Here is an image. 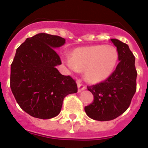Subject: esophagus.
<instances>
[{"label":"esophagus","mask_w":148,"mask_h":148,"mask_svg":"<svg viewBox=\"0 0 148 148\" xmlns=\"http://www.w3.org/2000/svg\"><path fill=\"white\" fill-rule=\"evenodd\" d=\"M77 88H78V92H81V91H82L83 90H85L86 89V86L82 84H81L80 81H77Z\"/></svg>","instance_id":"1"}]
</instances>
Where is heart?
Returning a JSON list of instances; mask_svg holds the SVG:
<instances>
[{"label":"heart","mask_w":148,"mask_h":148,"mask_svg":"<svg viewBox=\"0 0 148 148\" xmlns=\"http://www.w3.org/2000/svg\"><path fill=\"white\" fill-rule=\"evenodd\" d=\"M118 61L117 48L103 45L77 47L73 51L71 58H64V62L71 71L85 70L86 79L91 83H100L109 78Z\"/></svg>","instance_id":"heart-1"}]
</instances>
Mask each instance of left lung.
<instances>
[{"label":"left lung","mask_w":148,"mask_h":148,"mask_svg":"<svg viewBox=\"0 0 148 148\" xmlns=\"http://www.w3.org/2000/svg\"><path fill=\"white\" fill-rule=\"evenodd\" d=\"M110 40L117 47L120 62L109 78L88 87L95 100L84 108L88 117L99 121H111L125 112L136 92L135 58L128 45L117 39Z\"/></svg>","instance_id":"left-lung-1"}]
</instances>
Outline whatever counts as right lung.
Returning <instances> with one entry per match:
<instances>
[{
  "label": "right lung",
  "mask_w": 148,
  "mask_h": 148,
  "mask_svg": "<svg viewBox=\"0 0 148 148\" xmlns=\"http://www.w3.org/2000/svg\"><path fill=\"white\" fill-rule=\"evenodd\" d=\"M64 44V38L40 33L27 38L16 51L10 65V88L21 108L32 117H56L64 98L77 92L75 81L56 68L61 60L54 49Z\"/></svg>",
  "instance_id": "add662e5"
}]
</instances>
